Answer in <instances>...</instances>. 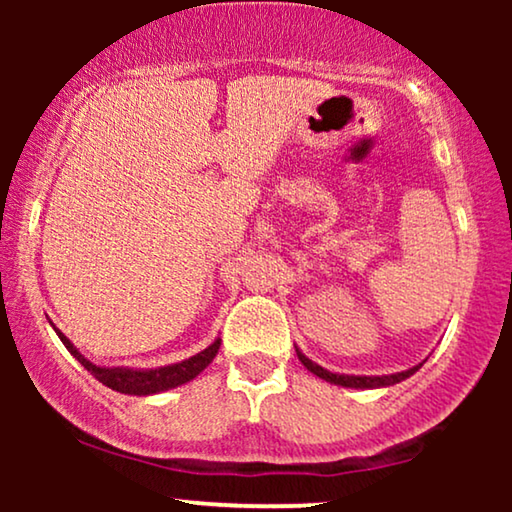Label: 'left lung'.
I'll return each mask as SVG.
<instances>
[{
	"label": "left lung",
	"mask_w": 512,
	"mask_h": 512,
	"mask_svg": "<svg viewBox=\"0 0 512 512\" xmlns=\"http://www.w3.org/2000/svg\"><path fill=\"white\" fill-rule=\"evenodd\" d=\"M296 354L303 366L314 373L321 380L331 382V384H338V387H352V389H380V387H391V384H398L403 380H408L410 375H415L419 368H422V363L410 370H403V373H394V375H342V373H331V370L321 368L319 363H314L312 359H307V356L300 352L296 347Z\"/></svg>",
	"instance_id": "obj_1"
}]
</instances>
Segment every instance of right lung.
<instances>
[{"mask_svg": "<svg viewBox=\"0 0 512 512\" xmlns=\"http://www.w3.org/2000/svg\"><path fill=\"white\" fill-rule=\"evenodd\" d=\"M55 333H58L62 345L69 349V354H72L74 359L95 377V380H100L104 387L121 391V394H130V396L160 394V391L174 389V387H179V384L191 382L193 377H198L202 370H205L209 363L214 361V356L221 347V340L216 338L212 345H209L207 349H202L200 354H195V356H191V359H186L181 363H172V366H163V368H149V370H135V368H123V366L104 368V366H95V363H90L86 356H83L79 349L72 345V340H69L65 333H60L58 328H55Z\"/></svg>", "mask_w": 512, "mask_h": 512, "instance_id": "1", "label": "right lung"}]
</instances>
